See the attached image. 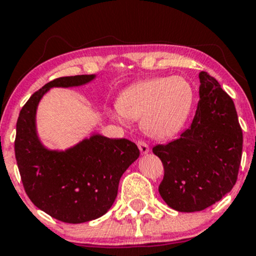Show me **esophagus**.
Returning <instances> with one entry per match:
<instances>
[{
    "label": "esophagus",
    "mask_w": 256,
    "mask_h": 256,
    "mask_svg": "<svg viewBox=\"0 0 256 256\" xmlns=\"http://www.w3.org/2000/svg\"><path fill=\"white\" fill-rule=\"evenodd\" d=\"M137 146H138V148H140V152H142V155L148 154V152H149V146L146 144V142H142V140H138Z\"/></svg>",
    "instance_id": "obj_1"
}]
</instances>
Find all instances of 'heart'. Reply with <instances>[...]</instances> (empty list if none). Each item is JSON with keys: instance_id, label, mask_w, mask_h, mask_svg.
Returning a JSON list of instances; mask_svg holds the SVG:
<instances>
[{"instance_id": "1", "label": "heart", "mask_w": 256, "mask_h": 256, "mask_svg": "<svg viewBox=\"0 0 256 256\" xmlns=\"http://www.w3.org/2000/svg\"><path fill=\"white\" fill-rule=\"evenodd\" d=\"M194 89L182 77L150 78L132 84L120 94L118 106L108 112L114 122L140 119L149 137L165 140L178 134L190 116Z\"/></svg>"}]
</instances>
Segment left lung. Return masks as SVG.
<instances>
[{
    "label": "left lung",
    "instance_id": "left-lung-1",
    "mask_svg": "<svg viewBox=\"0 0 256 256\" xmlns=\"http://www.w3.org/2000/svg\"><path fill=\"white\" fill-rule=\"evenodd\" d=\"M200 101L188 130L152 152L164 164L161 198L178 212H198L236 184L243 134L232 98L216 78L200 72Z\"/></svg>",
    "mask_w": 256,
    "mask_h": 256
}]
</instances>
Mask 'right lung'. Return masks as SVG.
<instances>
[{"label": "right lung", "mask_w": 256, "mask_h": 256, "mask_svg": "<svg viewBox=\"0 0 256 256\" xmlns=\"http://www.w3.org/2000/svg\"><path fill=\"white\" fill-rule=\"evenodd\" d=\"M95 78L82 74L49 82L28 98L16 122V158L26 194L40 210L68 224L107 213L122 173L140 156L131 140L98 132L64 150L46 148L40 140L36 114L43 96L52 88L82 86Z\"/></svg>", "instance_id": "add662e5"}]
</instances>
